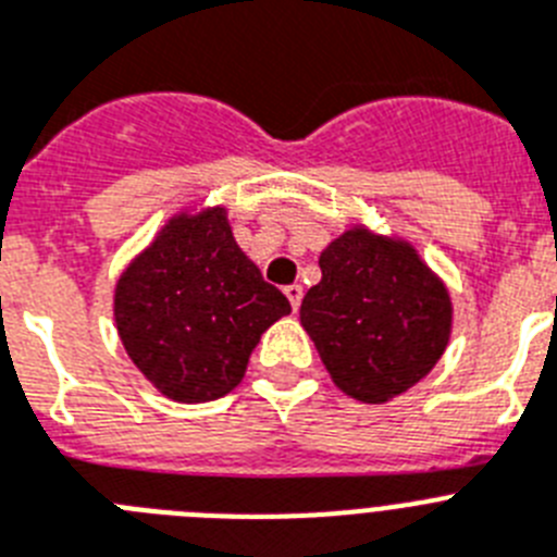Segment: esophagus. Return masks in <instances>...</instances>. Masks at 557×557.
<instances>
[{
	"mask_svg": "<svg viewBox=\"0 0 557 557\" xmlns=\"http://www.w3.org/2000/svg\"><path fill=\"white\" fill-rule=\"evenodd\" d=\"M286 297H288V302H292L294 311H297V308H300V302H302V286H300V283H292V286H286Z\"/></svg>",
	"mask_w": 557,
	"mask_h": 557,
	"instance_id": "1",
	"label": "esophagus"
}]
</instances>
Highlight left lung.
Returning <instances> with one entry per match:
<instances>
[{
  "mask_svg": "<svg viewBox=\"0 0 557 557\" xmlns=\"http://www.w3.org/2000/svg\"><path fill=\"white\" fill-rule=\"evenodd\" d=\"M320 271L300 322L343 394L382 405L433 371L450 343L453 302L408 240L354 226L322 249Z\"/></svg>",
  "mask_w": 557,
  "mask_h": 557,
  "instance_id": "obj_1",
  "label": "left lung"
}]
</instances>
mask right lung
Here are the masks:
<instances>
[{"label":"right lung","instance_id":"right-lung-1","mask_svg":"<svg viewBox=\"0 0 557 557\" xmlns=\"http://www.w3.org/2000/svg\"><path fill=\"white\" fill-rule=\"evenodd\" d=\"M112 311L135 368L163 396L198 405L240 385L260 334L292 306L212 207L166 221L119 277Z\"/></svg>","mask_w":557,"mask_h":557}]
</instances>
